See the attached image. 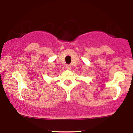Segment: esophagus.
I'll use <instances>...</instances> for the list:
<instances>
[{"mask_svg":"<svg viewBox=\"0 0 133 133\" xmlns=\"http://www.w3.org/2000/svg\"><path fill=\"white\" fill-rule=\"evenodd\" d=\"M71 67L70 65H65V69H66L67 70H69V69H71Z\"/></svg>","mask_w":133,"mask_h":133,"instance_id":"esophagus-1","label":"esophagus"}]
</instances>
